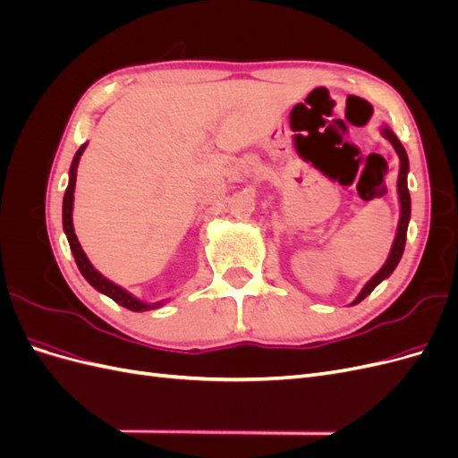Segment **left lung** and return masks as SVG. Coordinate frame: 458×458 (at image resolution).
<instances>
[{
	"label": "left lung",
	"instance_id": "left-lung-1",
	"mask_svg": "<svg viewBox=\"0 0 458 458\" xmlns=\"http://www.w3.org/2000/svg\"><path fill=\"white\" fill-rule=\"evenodd\" d=\"M382 135L386 137L387 141L394 145V148L397 150L399 155V162H401V168H399V179H397V192H399V202H401V219H399V225H397V234H395V241L392 246V252L387 256L386 263L382 266V269L372 276V279L365 284V288L361 290V294L355 298L353 303H359L361 300H365L374 288H377L386 276H390L394 273V269L397 267V263L403 256L405 250V241H407V225H409V219H411V195H409V189H407V172H409V158H407V152L401 145V141L395 137V133L392 130L384 128Z\"/></svg>",
	"mask_w": 458,
	"mask_h": 458
}]
</instances>
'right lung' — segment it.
Returning a JSON list of instances; mask_svg holds the SVG:
<instances>
[{
    "label": "right lung",
    "instance_id": "right-lung-1",
    "mask_svg": "<svg viewBox=\"0 0 458 458\" xmlns=\"http://www.w3.org/2000/svg\"><path fill=\"white\" fill-rule=\"evenodd\" d=\"M86 145H81L76 152V157L72 160V165H71V179H68V187L64 191V199H63V227H64V233H66V239H68V244H71V250L74 254V259H76V266L80 269V273L86 276V281L99 290V293L106 294L108 298H113L116 303H120V306L128 308L131 311H148V310H155L158 306H162V303H143L137 298H133L130 293H126V290L120 288L118 284L110 283L108 279H105V276L93 269V266L89 263L88 256L84 254V250H81V246L76 239V233H74V227H72V202H74V187H76V170H78V162H80V157L81 152H84Z\"/></svg>",
    "mask_w": 458,
    "mask_h": 458
}]
</instances>
